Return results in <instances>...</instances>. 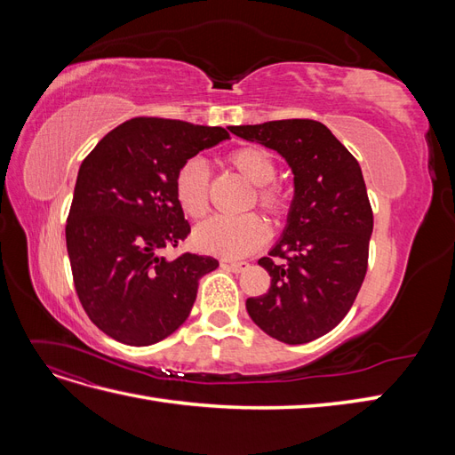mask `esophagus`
<instances>
[{
  "label": "esophagus",
  "mask_w": 455,
  "mask_h": 455,
  "mask_svg": "<svg viewBox=\"0 0 455 455\" xmlns=\"http://www.w3.org/2000/svg\"><path fill=\"white\" fill-rule=\"evenodd\" d=\"M222 266L229 267L231 271H235V273L246 271V269H249V267H251V264H249V261H222Z\"/></svg>",
  "instance_id": "obj_1"
}]
</instances>
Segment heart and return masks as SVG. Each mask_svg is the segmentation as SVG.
<instances>
[{"mask_svg":"<svg viewBox=\"0 0 455 455\" xmlns=\"http://www.w3.org/2000/svg\"><path fill=\"white\" fill-rule=\"evenodd\" d=\"M228 163L254 184V197L259 209L271 218L281 220L288 212L286 191L273 182L277 164L267 149L259 146H243L233 149ZM174 199L189 218H203L209 211V169L203 159L191 157L180 164L174 174ZM267 237L266 222L258 214L214 216L206 220L194 233L199 251L222 258H241L254 252Z\"/></svg>","mask_w":455,"mask_h":455,"instance_id":"1","label":"heart"}]
</instances>
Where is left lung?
Masks as SVG:
<instances>
[{
	"label": "left lung",
	"instance_id": "1",
	"mask_svg": "<svg viewBox=\"0 0 455 455\" xmlns=\"http://www.w3.org/2000/svg\"><path fill=\"white\" fill-rule=\"evenodd\" d=\"M229 131L275 149L294 172L283 237L258 259L271 286L246 299V311L267 336L288 346L313 341L341 323L366 275L374 214L359 161L313 119Z\"/></svg>",
	"mask_w": 455,
	"mask_h": 455
}]
</instances>
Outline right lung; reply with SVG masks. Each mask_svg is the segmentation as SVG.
I'll return each mask as SVG.
<instances>
[{
  "label": "right lung",
  "instance_id": "right-lung-1",
  "mask_svg": "<svg viewBox=\"0 0 455 455\" xmlns=\"http://www.w3.org/2000/svg\"><path fill=\"white\" fill-rule=\"evenodd\" d=\"M229 139L222 127L134 117L84 159L66 224L77 298L104 334L144 347L171 336L194 307L218 259L159 256L189 235L174 174L199 151Z\"/></svg>",
  "mask_w": 455,
  "mask_h": 455
}]
</instances>
